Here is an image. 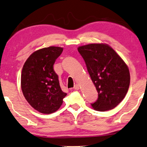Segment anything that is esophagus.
I'll use <instances>...</instances> for the list:
<instances>
[{
    "instance_id": "1",
    "label": "esophagus",
    "mask_w": 147,
    "mask_h": 147,
    "mask_svg": "<svg viewBox=\"0 0 147 147\" xmlns=\"http://www.w3.org/2000/svg\"><path fill=\"white\" fill-rule=\"evenodd\" d=\"M79 88H80V86H79V84H76L75 85H74V89H75V90H78V89H79Z\"/></svg>"
}]
</instances>
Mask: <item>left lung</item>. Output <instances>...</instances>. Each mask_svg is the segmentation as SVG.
I'll use <instances>...</instances> for the list:
<instances>
[{"label": "left lung", "instance_id": "left-lung-1", "mask_svg": "<svg viewBox=\"0 0 147 147\" xmlns=\"http://www.w3.org/2000/svg\"><path fill=\"white\" fill-rule=\"evenodd\" d=\"M78 51L98 93V99L91 104L92 107L99 111L114 109L128 91L130 74L127 65L107 45L89 44L79 47Z\"/></svg>", "mask_w": 147, "mask_h": 147}]
</instances>
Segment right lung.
<instances>
[{
	"mask_svg": "<svg viewBox=\"0 0 147 147\" xmlns=\"http://www.w3.org/2000/svg\"><path fill=\"white\" fill-rule=\"evenodd\" d=\"M63 51L59 47L38 50L27 58L22 67V94L29 104L40 113L49 114L57 111L67 96L53 70L55 61Z\"/></svg>",
	"mask_w": 147,
	"mask_h": 147,
	"instance_id": "right-lung-1",
	"label": "right lung"
}]
</instances>
